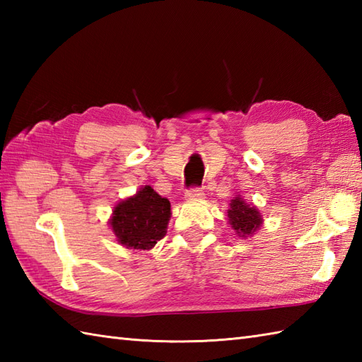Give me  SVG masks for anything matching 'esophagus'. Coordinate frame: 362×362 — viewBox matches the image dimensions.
<instances>
[{"mask_svg": "<svg viewBox=\"0 0 362 362\" xmlns=\"http://www.w3.org/2000/svg\"><path fill=\"white\" fill-rule=\"evenodd\" d=\"M187 197L189 201H199V199H204L205 193L201 188H191L187 191Z\"/></svg>", "mask_w": 362, "mask_h": 362, "instance_id": "1", "label": "esophagus"}]
</instances>
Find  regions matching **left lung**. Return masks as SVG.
<instances>
[{"label": "left lung", "mask_w": 362, "mask_h": 362, "mask_svg": "<svg viewBox=\"0 0 362 362\" xmlns=\"http://www.w3.org/2000/svg\"><path fill=\"white\" fill-rule=\"evenodd\" d=\"M227 216L228 224L232 226L236 235L241 238L252 236L261 227V224H263V218H261V213L258 211L257 206L245 204L241 196H236L230 201Z\"/></svg>", "instance_id": "8db88e82"}]
</instances>
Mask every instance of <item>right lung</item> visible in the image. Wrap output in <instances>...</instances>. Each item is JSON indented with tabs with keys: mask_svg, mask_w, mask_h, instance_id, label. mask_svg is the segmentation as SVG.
<instances>
[{
	"mask_svg": "<svg viewBox=\"0 0 362 362\" xmlns=\"http://www.w3.org/2000/svg\"><path fill=\"white\" fill-rule=\"evenodd\" d=\"M171 204L149 185L113 209L110 227L126 249L151 250L166 235Z\"/></svg>",
	"mask_w": 362,
	"mask_h": 362,
	"instance_id": "right-lung-1",
	"label": "right lung"
}]
</instances>
